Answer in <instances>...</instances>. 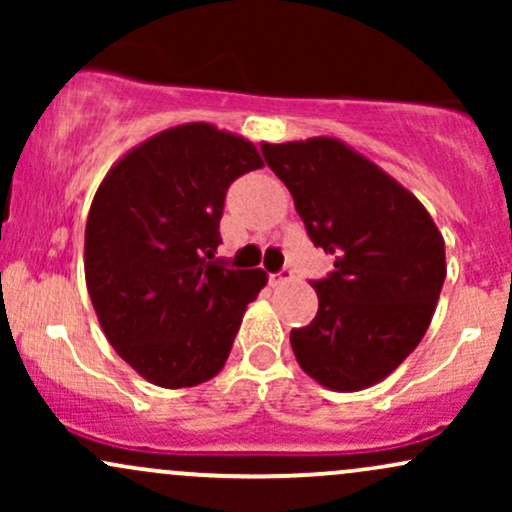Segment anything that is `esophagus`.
I'll use <instances>...</instances> for the list:
<instances>
[{
    "label": "esophagus",
    "mask_w": 512,
    "mask_h": 512,
    "mask_svg": "<svg viewBox=\"0 0 512 512\" xmlns=\"http://www.w3.org/2000/svg\"><path fill=\"white\" fill-rule=\"evenodd\" d=\"M291 279H293L291 269H281V272L269 274V284H272V286H281V284H286V281H291Z\"/></svg>",
    "instance_id": "esophagus-1"
}]
</instances>
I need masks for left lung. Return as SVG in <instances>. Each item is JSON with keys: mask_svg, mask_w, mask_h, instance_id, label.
I'll return each instance as SVG.
<instances>
[{"mask_svg": "<svg viewBox=\"0 0 512 512\" xmlns=\"http://www.w3.org/2000/svg\"><path fill=\"white\" fill-rule=\"evenodd\" d=\"M260 149L310 240L334 257V272L313 281L315 320L291 330L298 366L327 390H366L424 339L448 272L445 240L407 187L339 139Z\"/></svg>", "mask_w": 512, "mask_h": 512, "instance_id": "1", "label": "left lung"}]
</instances>
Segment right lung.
<instances>
[{"label":"right lung","mask_w":512,"mask_h":512,"mask_svg":"<svg viewBox=\"0 0 512 512\" xmlns=\"http://www.w3.org/2000/svg\"><path fill=\"white\" fill-rule=\"evenodd\" d=\"M262 166L240 134L187 122L129 149L98 185L86 289L117 356L149 383L202 385L231 354L267 272L211 260L228 185Z\"/></svg>","instance_id":"1"}]
</instances>
